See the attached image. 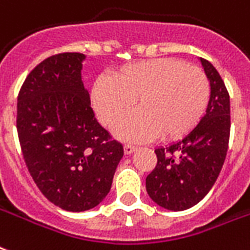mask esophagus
Returning a JSON list of instances; mask_svg holds the SVG:
<instances>
[{
  "mask_svg": "<svg viewBox=\"0 0 250 250\" xmlns=\"http://www.w3.org/2000/svg\"><path fill=\"white\" fill-rule=\"evenodd\" d=\"M138 149L135 146H131V144H125V155H131V153H133L135 150Z\"/></svg>",
  "mask_w": 250,
  "mask_h": 250,
  "instance_id": "obj_1",
  "label": "esophagus"
}]
</instances>
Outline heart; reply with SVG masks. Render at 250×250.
Returning a JSON list of instances; mask_svg holds the SVG:
<instances>
[{"instance_id": "1", "label": "heart", "mask_w": 250, "mask_h": 250, "mask_svg": "<svg viewBox=\"0 0 250 250\" xmlns=\"http://www.w3.org/2000/svg\"><path fill=\"white\" fill-rule=\"evenodd\" d=\"M211 86L201 68L178 59H152L125 65L114 80L100 76L91 87V104L104 125L125 142H148L163 136L177 140L201 122L208 106Z\"/></svg>"}]
</instances>
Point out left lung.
<instances>
[{
    "instance_id": "8db88e82",
    "label": "left lung",
    "mask_w": 250,
    "mask_h": 250,
    "mask_svg": "<svg viewBox=\"0 0 250 250\" xmlns=\"http://www.w3.org/2000/svg\"><path fill=\"white\" fill-rule=\"evenodd\" d=\"M201 62L211 86L205 117L182 140L155 149L157 165L146 180L150 199L170 211L190 208L207 195L228 150L229 94L215 66L206 59Z\"/></svg>"
}]
</instances>
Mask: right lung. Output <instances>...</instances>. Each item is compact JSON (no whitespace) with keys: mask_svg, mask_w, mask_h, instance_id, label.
<instances>
[{"mask_svg":"<svg viewBox=\"0 0 250 250\" xmlns=\"http://www.w3.org/2000/svg\"><path fill=\"white\" fill-rule=\"evenodd\" d=\"M85 55L57 53L30 72L18 94L24 163L43 195L66 211L98 206L111 188L123 146L95 119L81 79Z\"/></svg>","mask_w":250,"mask_h":250,"instance_id":"right-lung-1","label":"right lung"}]
</instances>
